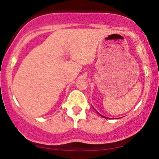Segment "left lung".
Returning <instances> with one entry per match:
<instances>
[{
  "label": "left lung",
  "mask_w": 159,
  "mask_h": 159,
  "mask_svg": "<svg viewBox=\"0 0 159 159\" xmlns=\"http://www.w3.org/2000/svg\"><path fill=\"white\" fill-rule=\"evenodd\" d=\"M98 113V112H97ZM99 114L100 115V116H102V117H105V118H107V117H105V116H102V115H101V114Z\"/></svg>",
  "instance_id": "1"
}]
</instances>
